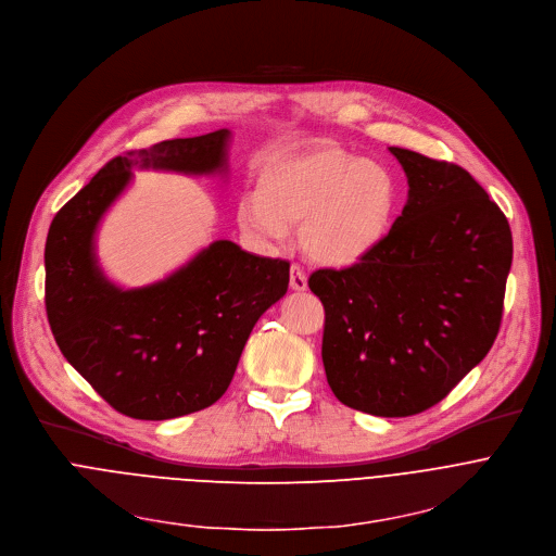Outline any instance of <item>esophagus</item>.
<instances>
[{"mask_svg": "<svg viewBox=\"0 0 556 556\" xmlns=\"http://www.w3.org/2000/svg\"><path fill=\"white\" fill-rule=\"evenodd\" d=\"M289 287L293 289V291H306V276H304V271L298 267V265H291V269H289Z\"/></svg>", "mask_w": 556, "mask_h": 556, "instance_id": "esophagus-1", "label": "esophagus"}]
</instances>
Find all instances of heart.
Returning a JSON list of instances; mask_svg holds the SVG:
<instances>
[{
  "label": "heart",
  "instance_id": "1",
  "mask_svg": "<svg viewBox=\"0 0 556 556\" xmlns=\"http://www.w3.org/2000/svg\"><path fill=\"white\" fill-rule=\"evenodd\" d=\"M397 203L387 165L323 146L267 163L256 197L238 205V227L261 244H280L300 225V247L314 263L351 267L384 242Z\"/></svg>",
  "mask_w": 556,
  "mask_h": 556
}]
</instances>
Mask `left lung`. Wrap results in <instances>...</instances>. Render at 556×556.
<instances>
[{"instance_id":"8db88e82","label":"left lung","mask_w":556,"mask_h":556,"mask_svg":"<svg viewBox=\"0 0 556 556\" xmlns=\"http://www.w3.org/2000/svg\"><path fill=\"white\" fill-rule=\"evenodd\" d=\"M408 180L402 216L376 252L318 269L323 362L336 397L408 417L442 402L485 357L502 325L513 233L459 165L389 148Z\"/></svg>"}]
</instances>
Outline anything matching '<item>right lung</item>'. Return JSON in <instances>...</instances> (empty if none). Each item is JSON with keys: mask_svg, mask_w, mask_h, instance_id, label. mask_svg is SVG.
<instances>
[{"mask_svg": "<svg viewBox=\"0 0 556 556\" xmlns=\"http://www.w3.org/2000/svg\"><path fill=\"white\" fill-rule=\"evenodd\" d=\"M231 132L161 141L101 167L50 223L46 314L64 357L118 413L172 419L212 406L229 387L258 318L289 287V263L214 240L148 287L121 289L97 261V229L135 169L227 172Z\"/></svg>", "mask_w": 556, "mask_h": 556, "instance_id": "obj_1", "label": "right lung"}]
</instances>
